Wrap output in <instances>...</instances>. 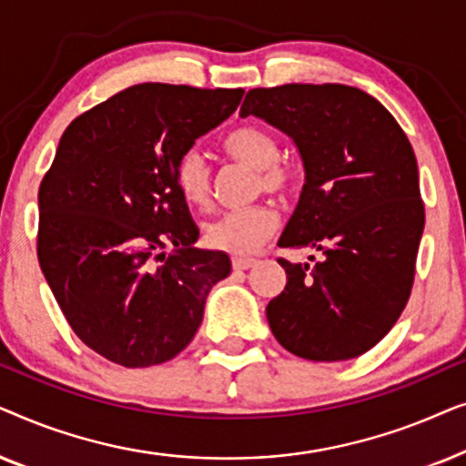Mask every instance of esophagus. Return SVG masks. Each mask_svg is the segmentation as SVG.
I'll list each match as a JSON object with an SVG mask.
<instances>
[{"instance_id": "1", "label": "esophagus", "mask_w": 466, "mask_h": 466, "mask_svg": "<svg viewBox=\"0 0 466 466\" xmlns=\"http://www.w3.org/2000/svg\"><path fill=\"white\" fill-rule=\"evenodd\" d=\"M257 265V258L248 257H235L233 258V269H250V267Z\"/></svg>"}]
</instances>
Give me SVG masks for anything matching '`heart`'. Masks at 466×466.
Segmentation results:
<instances>
[{
	"instance_id": "obj_1",
	"label": "heart",
	"mask_w": 466,
	"mask_h": 466,
	"mask_svg": "<svg viewBox=\"0 0 466 466\" xmlns=\"http://www.w3.org/2000/svg\"><path fill=\"white\" fill-rule=\"evenodd\" d=\"M222 148L233 161L258 171L257 187L267 193L289 195L295 188L297 176L292 167L278 161L276 137L257 125H241L222 139ZM176 187L188 206L208 208L212 201V171L206 157L190 148L176 163ZM278 216L269 206H252L220 214L209 220L203 231L206 244L228 254H248L263 244L276 231Z\"/></svg>"
}]
</instances>
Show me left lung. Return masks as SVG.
<instances>
[{
	"instance_id": "8db88e82",
	"label": "left lung",
	"mask_w": 466,
	"mask_h": 466,
	"mask_svg": "<svg viewBox=\"0 0 466 466\" xmlns=\"http://www.w3.org/2000/svg\"><path fill=\"white\" fill-rule=\"evenodd\" d=\"M250 114L295 142L305 169L278 246L322 252L311 267L278 258L286 286L267 305L271 333L301 359H356L411 292L424 203L410 139L378 99L346 85L252 88L239 116Z\"/></svg>"
}]
</instances>
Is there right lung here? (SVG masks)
<instances>
[{
	"label": "right lung",
	"instance_id": "1",
	"mask_svg": "<svg viewBox=\"0 0 466 466\" xmlns=\"http://www.w3.org/2000/svg\"><path fill=\"white\" fill-rule=\"evenodd\" d=\"M244 88L146 82L72 120L37 193V260L82 343L137 369L180 354L231 273L176 187V163L238 110ZM171 247L172 252H164Z\"/></svg>",
	"mask_w": 466,
	"mask_h": 466
}]
</instances>
